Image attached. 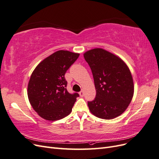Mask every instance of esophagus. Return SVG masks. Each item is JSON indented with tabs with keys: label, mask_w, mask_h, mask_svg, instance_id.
<instances>
[{
	"label": "esophagus",
	"mask_w": 159,
	"mask_h": 159,
	"mask_svg": "<svg viewBox=\"0 0 159 159\" xmlns=\"http://www.w3.org/2000/svg\"><path fill=\"white\" fill-rule=\"evenodd\" d=\"M79 94L80 95V97H84V91L83 90H81L80 92L79 93Z\"/></svg>",
	"instance_id": "34e87169"
}]
</instances>
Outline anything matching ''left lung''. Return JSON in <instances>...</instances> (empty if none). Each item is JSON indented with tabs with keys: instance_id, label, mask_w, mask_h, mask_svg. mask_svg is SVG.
<instances>
[{
	"instance_id": "obj_1",
	"label": "left lung",
	"mask_w": 159,
	"mask_h": 159,
	"mask_svg": "<svg viewBox=\"0 0 159 159\" xmlns=\"http://www.w3.org/2000/svg\"><path fill=\"white\" fill-rule=\"evenodd\" d=\"M92 71L96 95L88 102L91 113L104 119L121 115L131 103L134 85L128 66L119 57L102 48L84 54Z\"/></svg>"
}]
</instances>
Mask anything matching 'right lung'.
<instances>
[{
	"instance_id": "obj_1",
	"label": "right lung",
	"mask_w": 159,
	"mask_h": 159,
	"mask_svg": "<svg viewBox=\"0 0 159 159\" xmlns=\"http://www.w3.org/2000/svg\"><path fill=\"white\" fill-rule=\"evenodd\" d=\"M79 56L66 50L57 51L33 71L28 85V97L41 117L56 121L71 113L79 94H71L67 90L65 74Z\"/></svg>"
}]
</instances>
